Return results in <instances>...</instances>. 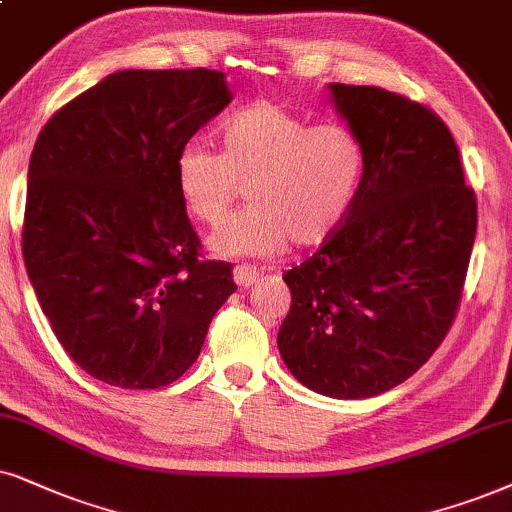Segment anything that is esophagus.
Listing matches in <instances>:
<instances>
[{"mask_svg": "<svg viewBox=\"0 0 512 512\" xmlns=\"http://www.w3.org/2000/svg\"><path fill=\"white\" fill-rule=\"evenodd\" d=\"M260 278V271H257L255 267H250V264H236L234 267V281L236 286L241 288H250L252 283Z\"/></svg>", "mask_w": 512, "mask_h": 512, "instance_id": "esophagus-1", "label": "esophagus"}]
</instances>
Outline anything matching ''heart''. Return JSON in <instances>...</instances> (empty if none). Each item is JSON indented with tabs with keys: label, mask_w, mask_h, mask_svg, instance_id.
Instances as JSON below:
<instances>
[{
	"label": "heart",
	"mask_w": 512,
	"mask_h": 512,
	"mask_svg": "<svg viewBox=\"0 0 512 512\" xmlns=\"http://www.w3.org/2000/svg\"><path fill=\"white\" fill-rule=\"evenodd\" d=\"M222 155L186 144L177 158V191L198 222L217 224L245 193L250 208L210 236L219 257H271L290 238L319 245L345 222L361 177L364 146L345 125L255 101L219 127Z\"/></svg>",
	"instance_id": "heart-1"
}]
</instances>
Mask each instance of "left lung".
<instances>
[{"mask_svg":"<svg viewBox=\"0 0 512 512\" xmlns=\"http://www.w3.org/2000/svg\"><path fill=\"white\" fill-rule=\"evenodd\" d=\"M326 89L364 146V177L340 229L283 276L293 304L276 342L304 387L366 399L411 378L449 333L477 203L430 108L380 87Z\"/></svg>","mask_w":512,"mask_h":512,"instance_id":"8db88e82","label":"left lung"}]
</instances>
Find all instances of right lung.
Masks as SVG:
<instances>
[{"label": "right lung", "instance_id": "add662e5", "mask_svg": "<svg viewBox=\"0 0 512 512\" xmlns=\"http://www.w3.org/2000/svg\"><path fill=\"white\" fill-rule=\"evenodd\" d=\"M231 99L219 70H118L37 137L25 269L58 342L101 383H174L236 290L229 262L198 260L174 170Z\"/></svg>", "mask_w": 512, "mask_h": 512}]
</instances>
